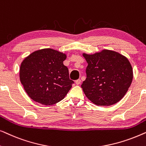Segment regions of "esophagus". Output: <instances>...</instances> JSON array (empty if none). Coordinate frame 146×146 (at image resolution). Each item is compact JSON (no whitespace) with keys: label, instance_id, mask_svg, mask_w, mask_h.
<instances>
[{"label":"esophagus","instance_id":"esophagus-1","mask_svg":"<svg viewBox=\"0 0 146 146\" xmlns=\"http://www.w3.org/2000/svg\"><path fill=\"white\" fill-rule=\"evenodd\" d=\"M75 83L77 85H79V84H80V83H81V80H80V79H78V80H76V81H75Z\"/></svg>","mask_w":146,"mask_h":146}]
</instances>
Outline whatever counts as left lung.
<instances>
[{"label":"left lung","mask_w":146,"mask_h":146,"mask_svg":"<svg viewBox=\"0 0 146 146\" xmlns=\"http://www.w3.org/2000/svg\"><path fill=\"white\" fill-rule=\"evenodd\" d=\"M88 63L86 78L81 85L86 96L98 106L115 104L122 99L133 79V70L126 57L103 50L93 54L83 53Z\"/></svg>","instance_id":"8db88e82"}]
</instances>
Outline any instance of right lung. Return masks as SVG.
<instances>
[{
	"label": "right lung",
	"mask_w": 146,
	"mask_h": 146,
	"mask_svg": "<svg viewBox=\"0 0 146 146\" xmlns=\"http://www.w3.org/2000/svg\"><path fill=\"white\" fill-rule=\"evenodd\" d=\"M66 58L65 54L44 48L31 53L22 62L20 80L32 100L50 106L64 98L74 84L63 64Z\"/></svg>",
	"instance_id": "right-lung-1"
}]
</instances>
